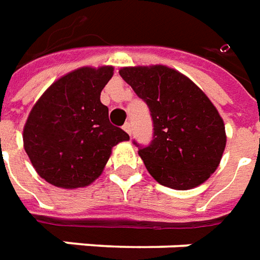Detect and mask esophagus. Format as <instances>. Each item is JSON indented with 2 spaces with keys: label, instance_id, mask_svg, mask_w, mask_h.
<instances>
[{
  "label": "esophagus",
  "instance_id": "obj_1",
  "mask_svg": "<svg viewBox=\"0 0 260 260\" xmlns=\"http://www.w3.org/2000/svg\"><path fill=\"white\" fill-rule=\"evenodd\" d=\"M123 128H124V132H126L128 136H132V132H133V127H132V123H126L124 126H123Z\"/></svg>",
  "mask_w": 260,
  "mask_h": 260
}]
</instances>
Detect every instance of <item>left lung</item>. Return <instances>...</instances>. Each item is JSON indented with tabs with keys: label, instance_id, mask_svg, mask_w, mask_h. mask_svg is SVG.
Returning <instances> with one entry per match:
<instances>
[{
	"label": "left lung",
	"instance_id": "obj_1",
	"mask_svg": "<svg viewBox=\"0 0 260 260\" xmlns=\"http://www.w3.org/2000/svg\"><path fill=\"white\" fill-rule=\"evenodd\" d=\"M119 74L150 108L154 137L139 155L151 176L176 190L204 183L227 144L224 120L207 95L162 64L123 67Z\"/></svg>",
	"mask_w": 260,
	"mask_h": 260
}]
</instances>
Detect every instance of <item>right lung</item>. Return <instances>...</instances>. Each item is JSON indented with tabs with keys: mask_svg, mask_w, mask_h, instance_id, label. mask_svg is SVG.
<instances>
[{
	"mask_svg": "<svg viewBox=\"0 0 260 260\" xmlns=\"http://www.w3.org/2000/svg\"><path fill=\"white\" fill-rule=\"evenodd\" d=\"M112 66L81 67L51 84L33 105L23 127V148L40 178L62 189L91 185L112 148L130 139L110 124L101 92Z\"/></svg>",
	"mask_w": 260,
	"mask_h": 260,
	"instance_id": "add662e5",
	"label": "right lung"
}]
</instances>
